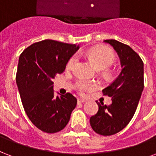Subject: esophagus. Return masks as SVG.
<instances>
[{"label": "esophagus", "mask_w": 156, "mask_h": 156, "mask_svg": "<svg viewBox=\"0 0 156 156\" xmlns=\"http://www.w3.org/2000/svg\"><path fill=\"white\" fill-rule=\"evenodd\" d=\"M83 102H85V100L78 99V103H83Z\"/></svg>", "instance_id": "esophagus-1"}]
</instances>
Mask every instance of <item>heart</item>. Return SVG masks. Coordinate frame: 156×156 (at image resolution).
<instances>
[{"mask_svg": "<svg viewBox=\"0 0 156 156\" xmlns=\"http://www.w3.org/2000/svg\"><path fill=\"white\" fill-rule=\"evenodd\" d=\"M87 55L89 59L95 64L96 67L98 69H104L110 67L114 63L115 59L114 52L109 48H105V47L92 48L89 50ZM77 62H78V56L73 55L69 59L66 69L68 70L73 69ZM75 87L79 93L84 94L86 91H91L96 88V84L92 82H89L84 79H78L76 82Z\"/></svg>", "mask_w": 156, "mask_h": 156, "instance_id": "b5f03b06", "label": "heart"}]
</instances>
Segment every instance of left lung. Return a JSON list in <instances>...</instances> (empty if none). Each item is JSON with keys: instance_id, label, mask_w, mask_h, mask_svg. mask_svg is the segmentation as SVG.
<instances>
[{"instance_id": "left-lung-1", "label": "left lung", "mask_w": 156, "mask_h": 156, "mask_svg": "<svg viewBox=\"0 0 156 156\" xmlns=\"http://www.w3.org/2000/svg\"><path fill=\"white\" fill-rule=\"evenodd\" d=\"M104 41L117 52L122 70L110 86L102 90L103 95L112 98V103L105 105L97 101L99 110L90 118V124L97 133L110 136L123 130L133 117L144 88V68L141 57L129 46L114 39Z\"/></svg>"}]
</instances>
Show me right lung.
<instances>
[{"instance_id":"right-lung-1","label":"right lung","mask_w":156,"mask_h":156,"mask_svg":"<svg viewBox=\"0 0 156 156\" xmlns=\"http://www.w3.org/2000/svg\"><path fill=\"white\" fill-rule=\"evenodd\" d=\"M78 49L75 44L46 39L32 44L20 55L16 83L23 106L42 132L55 133L64 129L76 107L77 99L71 93L55 96L52 80L65 71Z\"/></svg>"}]
</instances>
